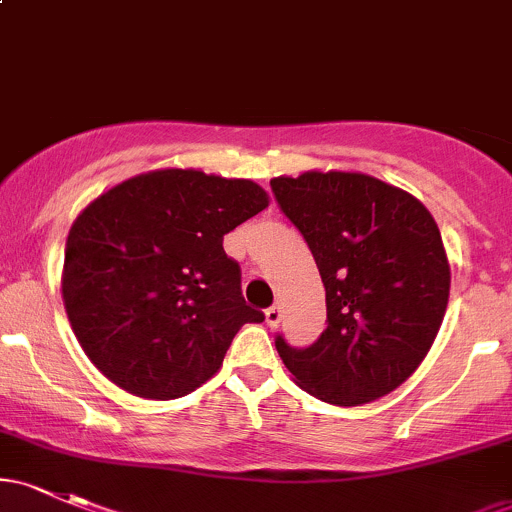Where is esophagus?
<instances>
[{
	"mask_svg": "<svg viewBox=\"0 0 512 512\" xmlns=\"http://www.w3.org/2000/svg\"><path fill=\"white\" fill-rule=\"evenodd\" d=\"M264 320H267L269 327H276L281 322V308L279 305H272V308L264 310Z\"/></svg>",
	"mask_w": 512,
	"mask_h": 512,
	"instance_id": "obj_1",
	"label": "esophagus"
}]
</instances>
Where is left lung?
Wrapping results in <instances>:
<instances>
[{
  "instance_id": "1",
  "label": "left lung",
  "mask_w": 512,
  "mask_h": 512,
  "mask_svg": "<svg viewBox=\"0 0 512 512\" xmlns=\"http://www.w3.org/2000/svg\"><path fill=\"white\" fill-rule=\"evenodd\" d=\"M281 211L313 252L327 327L308 349L276 337L301 390L358 407L397 390L436 342L450 262L431 211L366 173L308 170L269 180Z\"/></svg>"
}]
</instances>
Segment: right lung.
I'll use <instances>...</instances> for the list:
<instances>
[{"instance_id": "add662e5", "label": "right lung", "mask_w": 512, "mask_h": 512, "mask_svg": "<svg viewBox=\"0 0 512 512\" xmlns=\"http://www.w3.org/2000/svg\"><path fill=\"white\" fill-rule=\"evenodd\" d=\"M267 207L252 180L161 168L110 187L76 216L62 301L110 383L178 399L219 373L240 327L264 320L245 305L223 236Z\"/></svg>"}]
</instances>
